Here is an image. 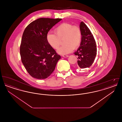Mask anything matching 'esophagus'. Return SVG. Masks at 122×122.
Returning <instances> with one entry per match:
<instances>
[{"instance_id":"1","label":"esophagus","mask_w":122,"mask_h":122,"mask_svg":"<svg viewBox=\"0 0 122 122\" xmlns=\"http://www.w3.org/2000/svg\"><path fill=\"white\" fill-rule=\"evenodd\" d=\"M62 56H63V57H64V58H67V57H69V55H62Z\"/></svg>"}]
</instances>
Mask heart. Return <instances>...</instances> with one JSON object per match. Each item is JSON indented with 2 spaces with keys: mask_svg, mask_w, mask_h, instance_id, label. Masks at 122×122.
Wrapping results in <instances>:
<instances>
[{
  "mask_svg": "<svg viewBox=\"0 0 122 122\" xmlns=\"http://www.w3.org/2000/svg\"><path fill=\"white\" fill-rule=\"evenodd\" d=\"M55 33L56 34L48 32L46 41L53 49H57L64 40L65 44L58 50L59 54L69 53L81 45L82 36L81 29L77 25L68 23L61 24L55 29Z\"/></svg>",
  "mask_w": 122,
  "mask_h": 122,
  "instance_id": "1",
  "label": "heart"
}]
</instances>
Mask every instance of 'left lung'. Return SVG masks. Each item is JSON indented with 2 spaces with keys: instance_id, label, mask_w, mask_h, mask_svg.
<instances>
[{
  "instance_id": "1",
  "label": "left lung",
  "mask_w": 122,
  "mask_h": 122,
  "mask_svg": "<svg viewBox=\"0 0 122 122\" xmlns=\"http://www.w3.org/2000/svg\"><path fill=\"white\" fill-rule=\"evenodd\" d=\"M80 27L82 33V40L80 46L74 54L78 56V66L81 69L89 68L96 57L97 48L95 40L91 30L83 21Z\"/></svg>"
}]
</instances>
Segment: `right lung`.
<instances>
[{
	"mask_svg": "<svg viewBox=\"0 0 122 122\" xmlns=\"http://www.w3.org/2000/svg\"><path fill=\"white\" fill-rule=\"evenodd\" d=\"M62 19L39 18L27 26L20 46L22 63L29 74L37 79L49 77L61 56L46 41L49 30Z\"/></svg>",
	"mask_w": 122,
	"mask_h": 122,
	"instance_id": "add662e5",
	"label": "right lung"
}]
</instances>
